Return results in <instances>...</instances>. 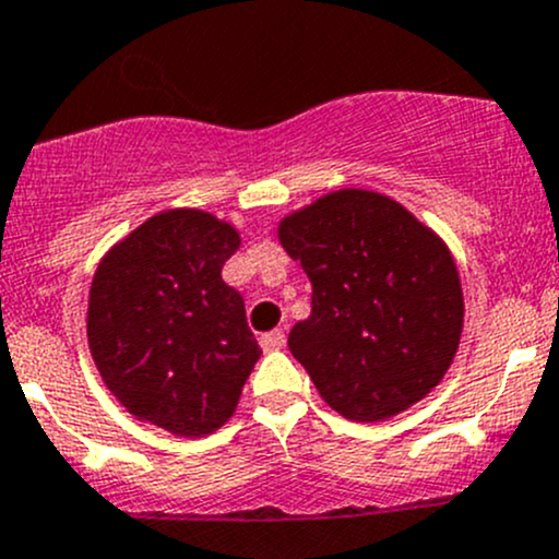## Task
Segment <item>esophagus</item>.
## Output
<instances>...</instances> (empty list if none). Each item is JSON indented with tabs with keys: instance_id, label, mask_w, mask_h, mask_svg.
I'll list each match as a JSON object with an SVG mask.
<instances>
[{
	"instance_id": "1",
	"label": "esophagus",
	"mask_w": 559,
	"mask_h": 559,
	"mask_svg": "<svg viewBox=\"0 0 559 559\" xmlns=\"http://www.w3.org/2000/svg\"><path fill=\"white\" fill-rule=\"evenodd\" d=\"M259 346H262V352H281V348L286 346V335L281 330L264 332V335L259 337Z\"/></svg>"
}]
</instances>
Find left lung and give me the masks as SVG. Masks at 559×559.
<instances>
[{"label": "left lung", "instance_id": "1", "mask_svg": "<svg viewBox=\"0 0 559 559\" xmlns=\"http://www.w3.org/2000/svg\"><path fill=\"white\" fill-rule=\"evenodd\" d=\"M278 240L313 286L289 352L332 411L384 421L441 384L465 302L430 227L379 191L337 189L281 218Z\"/></svg>", "mask_w": 559, "mask_h": 559}]
</instances>
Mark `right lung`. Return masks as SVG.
<instances>
[{
  "instance_id": "add662e5",
  "label": "right lung",
  "mask_w": 559,
  "mask_h": 559,
  "mask_svg": "<svg viewBox=\"0 0 559 559\" xmlns=\"http://www.w3.org/2000/svg\"><path fill=\"white\" fill-rule=\"evenodd\" d=\"M233 224L197 207L151 216L97 264L86 335L112 397L140 421L205 438L238 408L259 359L240 292L222 267Z\"/></svg>"
}]
</instances>
